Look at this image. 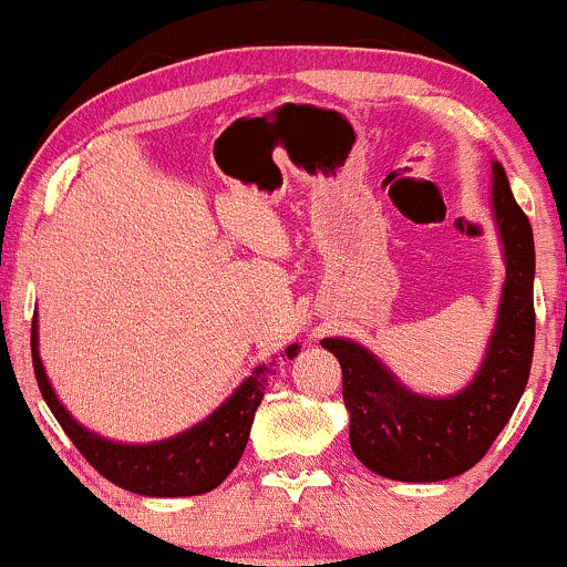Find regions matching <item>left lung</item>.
<instances>
[{
    "label": "left lung",
    "mask_w": 567,
    "mask_h": 567,
    "mask_svg": "<svg viewBox=\"0 0 567 567\" xmlns=\"http://www.w3.org/2000/svg\"><path fill=\"white\" fill-rule=\"evenodd\" d=\"M493 216L504 245L506 279L496 328L470 386L451 396L415 394L360 343L322 341L341 362L351 451L381 477L437 483L472 470L509 424L528 386L536 341V250L530 220L514 202L498 162H493Z\"/></svg>",
    "instance_id": "1"
}]
</instances>
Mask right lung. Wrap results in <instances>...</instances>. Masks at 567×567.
Returning a JSON list of instances; mask_svg holds the SVG:
<instances>
[{
  "label": "right lung",
  "mask_w": 567,
  "mask_h": 567,
  "mask_svg": "<svg viewBox=\"0 0 567 567\" xmlns=\"http://www.w3.org/2000/svg\"><path fill=\"white\" fill-rule=\"evenodd\" d=\"M298 343H290L282 357L298 354ZM31 357H34V375L48 408L53 410L58 424L74 442L76 451L101 472L109 483L125 487L138 496L173 498V496H199L213 491L229 477L234 466L243 458V451L250 437L252 419L261 405L269 375L275 373L271 365H258L252 375L234 389V394L218 410H213L205 421L175 437L148 442V445H122L101 434L84 429L80 421L71 419V413L61 405L48 373H44L42 357H39V333L37 317L31 322Z\"/></svg>",
  "instance_id": "right-lung-1"
}]
</instances>
